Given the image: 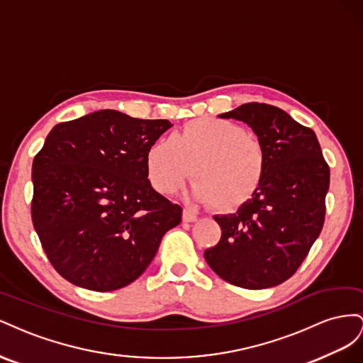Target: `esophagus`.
I'll use <instances>...</instances> for the list:
<instances>
[{"label":"esophagus","mask_w":363,"mask_h":363,"mask_svg":"<svg viewBox=\"0 0 363 363\" xmlns=\"http://www.w3.org/2000/svg\"><path fill=\"white\" fill-rule=\"evenodd\" d=\"M182 220H184V222H196V220H198V214H194V213H193L191 210H189V208H184Z\"/></svg>","instance_id":"1"}]
</instances>
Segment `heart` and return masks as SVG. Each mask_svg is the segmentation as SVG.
I'll use <instances>...</instances> for the list:
<instances>
[{
  "label": "heart",
  "mask_w": 363,
  "mask_h": 363,
  "mask_svg": "<svg viewBox=\"0 0 363 363\" xmlns=\"http://www.w3.org/2000/svg\"><path fill=\"white\" fill-rule=\"evenodd\" d=\"M267 172L263 141L242 124L216 118H194L172 138L153 143L146 153L152 187L173 194L193 178L191 191L217 211H234L260 190Z\"/></svg>",
  "instance_id": "obj_1"
}]
</instances>
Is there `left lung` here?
Returning a JSON list of instances; mask_svg holds the SVG:
<instances>
[{
  "mask_svg": "<svg viewBox=\"0 0 363 363\" xmlns=\"http://www.w3.org/2000/svg\"><path fill=\"white\" fill-rule=\"evenodd\" d=\"M222 118L246 123L264 144L260 190L234 214L214 216L222 235L203 252L225 281L267 289L291 278L323 231L330 167L315 132L266 103H246Z\"/></svg>",
  "mask_w": 363,
  "mask_h": 363,
  "instance_id": "8db88e82",
  "label": "left lung"
}]
</instances>
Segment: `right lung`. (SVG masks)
Masks as SVG:
<instances>
[{"label": "right lung", "mask_w": 363, "mask_h": 363, "mask_svg": "<svg viewBox=\"0 0 363 363\" xmlns=\"http://www.w3.org/2000/svg\"><path fill=\"white\" fill-rule=\"evenodd\" d=\"M170 126L103 109L51 129L33 160L32 220L67 281L96 292L130 284L181 223V206L146 173L149 147Z\"/></svg>", "instance_id": "obj_1"}]
</instances>
